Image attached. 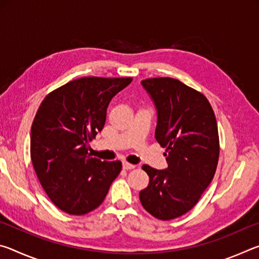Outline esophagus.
<instances>
[{
    "label": "esophagus",
    "instance_id": "1",
    "mask_svg": "<svg viewBox=\"0 0 259 259\" xmlns=\"http://www.w3.org/2000/svg\"><path fill=\"white\" fill-rule=\"evenodd\" d=\"M135 168H136L135 164H131V163H129V162L123 161V169L131 170V169H135Z\"/></svg>",
    "mask_w": 259,
    "mask_h": 259
}]
</instances>
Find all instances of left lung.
Returning a JSON list of instances; mask_svg holds the SVG:
<instances>
[{"label":"left lung","instance_id":"left-lung-1","mask_svg":"<svg viewBox=\"0 0 259 259\" xmlns=\"http://www.w3.org/2000/svg\"><path fill=\"white\" fill-rule=\"evenodd\" d=\"M157 109L155 138L165 148L168 168L144 164L150 177L139 193L144 209L161 221L183 216L211 183L219 157L216 116L200 91L171 77L142 81Z\"/></svg>","mask_w":259,"mask_h":259}]
</instances>
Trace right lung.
<instances>
[{"label": "right lung", "instance_id": "obj_1", "mask_svg": "<svg viewBox=\"0 0 259 259\" xmlns=\"http://www.w3.org/2000/svg\"><path fill=\"white\" fill-rule=\"evenodd\" d=\"M133 77L87 76L57 88L43 99L30 129V159L43 190L69 214L93 211L122 169L121 161L89 155L112 98Z\"/></svg>", "mask_w": 259, "mask_h": 259}]
</instances>
